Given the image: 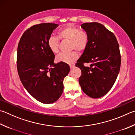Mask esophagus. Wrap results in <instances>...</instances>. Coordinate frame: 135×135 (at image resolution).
Segmentation results:
<instances>
[{
	"label": "esophagus",
	"mask_w": 135,
	"mask_h": 135,
	"mask_svg": "<svg viewBox=\"0 0 135 135\" xmlns=\"http://www.w3.org/2000/svg\"><path fill=\"white\" fill-rule=\"evenodd\" d=\"M74 67H75V66H74V65H70V67L71 69H73V68H74Z\"/></svg>",
	"instance_id": "obj_1"
}]
</instances>
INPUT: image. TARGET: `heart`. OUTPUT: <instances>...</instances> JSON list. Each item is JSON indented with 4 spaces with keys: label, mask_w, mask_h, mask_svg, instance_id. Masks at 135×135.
<instances>
[{
    "label": "heart",
    "mask_w": 135,
    "mask_h": 135,
    "mask_svg": "<svg viewBox=\"0 0 135 135\" xmlns=\"http://www.w3.org/2000/svg\"><path fill=\"white\" fill-rule=\"evenodd\" d=\"M60 40L70 41L71 50H75L78 52H83L86 50L89 44V35L84 31H80L78 28L67 25L58 32ZM48 45L53 53L59 52L60 41L57 38L51 36L48 40ZM78 54L77 51H73L68 53H61L56 57L57 62L71 64L77 60Z\"/></svg>",
    "instance_id": "b5f03b06"
}]
</instances>
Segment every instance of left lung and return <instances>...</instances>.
<instances>
[{
	"label": "left lung",
	"instance_id": "left-lung-1",
	"mask_svg": "<svg viewBox=\"0 0 135 135\" xmlns=\"http://www.w3.org/2000/svg\"><path fill=\"white\" fill-rule=\"evenodd\" d=\"M81 28L89 36V44L75 66L80 68L81 88L94 99L108 93L116 81L121 64L119 44L113 33L97 22L84 23ZM90 63V67L84 64Z\"/></svg>",
	"mask_w": 135,
	"mask_h": 135
}]
</instances>
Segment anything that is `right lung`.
Masks as SVG:
<instances>
[{
	"label": "right lung",
	"instance_id": "1",
	"mask_svg": "<svg viewBox=\"0 0 135 135\" xmlns=\"http://www.w3.org/2000/svg\"><path fill=\"white\" fill-rule=\"evenodd\" d=\"M58 24L35 25L23 33L17 51V70L24 87L34 99L51 104L59 99L64 78L70 72L67 64L54 62L55 55L48 40Z\"/></svg>",
	"mask_w": 135,
	"mask_h": 135
}]
</instances>
